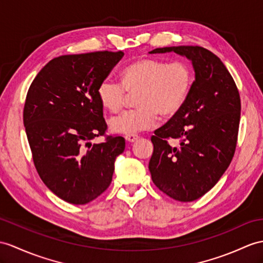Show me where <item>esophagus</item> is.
<instances>
[{
    "instance_id": "34e87169",
    "label": "esophagus",
    "mask_w": 263,
    "mask_h": 263,
    "mask_svg": "<svg viewBox=\"0 0 263 263\" xmlns=\"http://www.w3.org/2000/svg\"><path fill=\"white\" fill-rule=\"evenodd\" d=\"M125 139L128 143H134L135 140L138 139V135H136V134H130V135H126Z\"/></svg>"
}]
</instances>
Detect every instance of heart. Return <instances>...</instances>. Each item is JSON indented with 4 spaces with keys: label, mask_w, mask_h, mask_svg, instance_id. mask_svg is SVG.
Returning <instances> with one entry per match:
<instances>
[{
    "label": "heart",
    "mask_w": 263,
    "mask_h": 263,
    "mask_svg": "<svg viewBox=\"0 0 263 263\" xmlns=\"http://www.w3.org/2000/svg\"><path fill=\"white\" fill-rule=\"evenodd\" d=\"M194 78V70L187 62L143 58L123 68L120 82L111 78L102 80L97 97L106 110L117 114L125 105L127 93H137L136 109L109 121L112 133L130 135L152 128L158 114L167 118L180 112L190 97Z\"/></svg>",
    "instance_id": "obj_1"
}]
</instances>
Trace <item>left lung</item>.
<instances>
[{
    "mask_svg": "<svg viewBox=\"0 0 263 263\" xmlns=\"http://www.w3.org/2000/svg\"><path fill=\"white\" fill-rule=\"evenodd\" d=\"M192 61L195 80L183 109L152 136L149 172L163 193L180 202L200 198L219 182L234 156L241 115L240 93L231 73L208 49L157 48ZM174 139L176 145L168 142Z\"/></svg>",
    "mask_w": 263,
    "mask_h": 263,
    "instance_id": "8db88e82",
    "label": "left lung"
}]
</instances>
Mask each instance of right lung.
<instances>
[{
    "mask_svg": "<svg viewBox=\"0 0 263 263\" xmlns=\"http://www.w3.org/2000/svg\"><path fill=\"white\" fill-rule=\"evenodd\" d=\"M123 51H96L54 58L36 74L25 98L23 123L37 174L71 204H86L108 189L125 139L107 136L97 97L99 83ZM105 136L104 143L91 144Z\"/></svg>",
    "mask_w": 263,
    "mask_h": 263,
    "instance_id": "add662e5",
    "label": "right lung"
}]
</instances>
